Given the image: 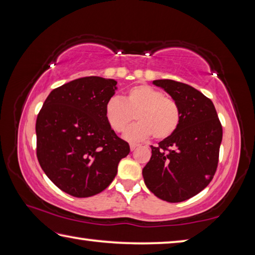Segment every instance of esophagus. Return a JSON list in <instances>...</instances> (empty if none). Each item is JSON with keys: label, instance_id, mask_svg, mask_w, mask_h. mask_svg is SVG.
<instances>
[{"label": "esophagus", "instance_id": "esophagus-1", "mask_svg": "<svg viewBox=\"0 0 255 255\" xmlns=\"http://www.w3.org/2000/svg\"><path fill=\"white\" fill-rule=\"evenodd\" d=\"M137 144H130V150L132 152V150H135L137 148Z\"/></svg>", "mask_w": 255, "mask_h": 255}]
</instances>
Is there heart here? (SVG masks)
I'll return each mask as SVG.
<instances>
[{
	"mask_svg": "<svg viewBox=\"0 0 255 255\" xmlns=\"http://www.w3.org/2000/svg\"><path fill=\"white\" fill-rule=\"evenodd\" d=\"M135 115L139 123L124 132V137L129 141L145 140L150 135L156 139H164L176 130L181 119L176 101L146 84L132 86L123 100L114 97L106 105L107 122L117 132L124 131Z\"/></svg>",
	"mask_w": 255,
	"mask_h": 255,
	"instance_id": "heart-1",
	"label": "heart"
}]
</instances>
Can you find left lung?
I'll return each mask as SVG.
<instances>
[{"mask_svg":"<svg viewBox=\"0 0 255 255\" xmlns=\"http://www.w3.org/2000/svg\"><path fill=\"white\" fill-rule=\"evenodd\" d=\"M153 84L176 101L181 119L171 136L156 147L150 146L144 181L159 199L181 202L198 195L213 180L223 128L214 103L195 88L173 80H155Z\"/></svg>","mask_w":255,"mask_h":255,"instance_id":"8db88e82","label":"left lung"}]
</instances>
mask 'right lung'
<instances>
[{
  "label": "right lung",
  "instance_id": "1",
  "mask_svg": "<svg viewBox=\"0 0 255 255\" xmlns=\"http://www.w3.org/2000/svg\"><path fill=\"white\" fill-rule=\"evenodd\" d=\"M117 81L81 77L54 89L36 123L37 157L56 187L73 197L103 191L130 152L106 118Z\"/></svg>",
  "mask_w": 255,
  "mask_h": 255
}]
</instances>
